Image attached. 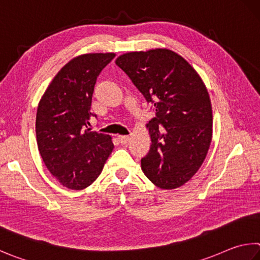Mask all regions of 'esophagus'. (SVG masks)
Segmentation results:
<instances>
[{
	"label": "esophagus",
	"mask_w": 260,
	"mask_h": 260,
	"mask_svg": "<svg viewBox=\"0 0 260 260\" xmlns=\"http://www.w3.org/2000/svg\"><path fill=\"white\" fill-rule=\"evenodd\" d=\"M118 140H119V142H120L121 144H126V143L129 141V136H127V135H119V136H118Z\"/></svg>",
	"instance_id": "esophagus-1"
}]
</instances>
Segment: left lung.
Masks as SVG:
<instances>
[{"label":"left lung","instance_id":"left-lung-1","mask_svg":"<svg viewBox=\"0 0 260 260\" xmlns=\"http://www.w3.org/2000/svg\"><path fill=\"white\" fill-rule=\"evenodd\" d=\"M116 64L155 111L146 124L151 148L141 159L144 175L164 190L184 185L199 171L211 143L206 85L185 59L168 49L128 52Z\"/></svg>","mask_w":260,"mask_h":260}]
</instances>
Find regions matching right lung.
I'll return each mask as SVG.
<instances>
[{"mask_svg": "<svg viewBox=\"0 0 260 260\" xmlns=\"http://www.w3.org/2000/svg\"><path fill=\"white\" fill-rule=\"evenodd\" d=\"M115 53L78 55L61 68L42 96L36 140L46 168L63 186L83 190L114 150L110 135L88 128L96 78Z\"/></svg>", "mask_w": 260, "mask_h": 260, "instance_id": "add662e5", "label": "right lung"}]
</instances>
